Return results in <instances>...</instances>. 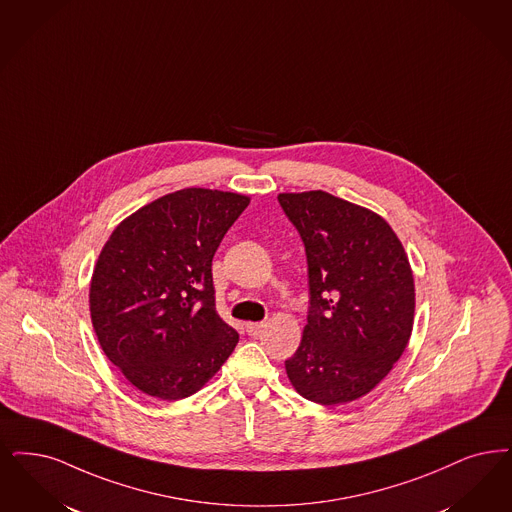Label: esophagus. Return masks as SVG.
<instances>
[{
  "label": "esophagus",
  "mask_w": 512,
  "mask_h": 512,
  "mask_svg": "<svg viewBox=\"0 0 512 512\" xmlns=\"http://www.w3.org/2000/svg\"><path fill=\"white\" fill-rule=\"evenodd\" d=\"M263 328H265L263 322H246V331L249 335H257Z\"/></svg>",
  "instance_id": "34e87169"
}]
</instances>
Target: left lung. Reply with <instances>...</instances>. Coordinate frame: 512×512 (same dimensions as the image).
Masks as SVG:
<instances>
[{
  "label": "left lung",
  "mask_w": 512,
  "mask_h": 512,
  "mask_svg": "<svg viewBox=\"0 0 512 512\" xmlns=\"http://www.w3.org/2000/svg\"><path fill=\"white\" fill-rule=\"evenodd\" d=\"M308 263L310 310L301 345L286 360L289 383L322 406L375 389L408 347L415 282L392 226L368 207L324 190L282 192Z\"/></svg>",
  "instance_id": "1"
}]
</instances>
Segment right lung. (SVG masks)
Returning <instances> with one entry per match:
<instances>
[{
    "label": "right lung",
    "instance_id": "add662e5",
    "mask_svg": "<svg viewBox=\"0 0 512 512\" xmlns=\"http://www.w3.org/2000/svg\"><path fill=\"white\" fill-rule=\"evenodd\" d=\"M246 194L183 188L143 205L106 240L89 310L106 358L148 396L183 400L204 387L238 345L215 310L211 261Z\"/></svg>",
    "mask_w": 512,
    "mask_h": 512
}]
</instances>
